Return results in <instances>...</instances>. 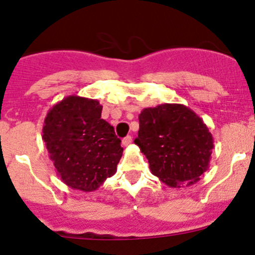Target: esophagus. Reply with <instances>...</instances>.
Here are the masks:
<instances>
[{"mask_svg": "<svg viewBox=\"0 0 255 255\" xmlns=\"http://www.w3.org/2000/svg\"><path fill=\"white\" fill-rule=\"evenodd\" d=\"M132 141H133L132 136H130V135H127V136H126V138H123L122 144H123V146H128V145L132 144Z\"/></svg>", "mask_w": 255, "mask_h": 255, "instance_id": "1", "label": "esophagus"}]
</instances>
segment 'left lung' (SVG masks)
<instances>
[{"instance_id": "8db88e82", "label": "left lung", "mask_w": 255, "mask_h": 255, "mask_svg": "<svg viewBox=\"0 0 255 255\" xmlns=\"http://www.w3.org/2000/svg\"><path fill=\"white\" fill-rule=\"evenodd\" d=\"M134 142L146 156L151 173L170 187L197 183L214 146L203 120L181 104L144 109Z\"/></svg>"}]
</instances>
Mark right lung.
Returning <instances> with one entry per match:
<instances>
[{
    "label": "right lung",
    "instance_id": "obj_1",
    "mask_svg": "<svg viewBox=\"0 0 255 255\" xmlns=\"http://www.w3.org/2000/svg\"><path fill=\"white\" fill-rule=\"evenodd\" d=\"M96 99L69 96L44 119L42 139L58 177L74 190L94 191L116 173L122 157L121 140L102 119Z\"/></svg>",
    "mask_w": 255,
    "mask_h": 255
}]
</instances>
